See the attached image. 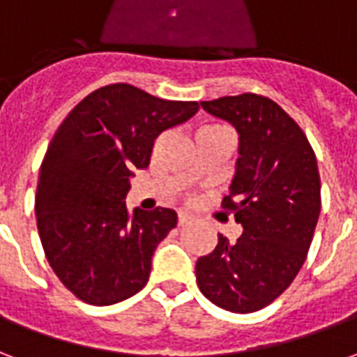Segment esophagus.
I'll use <instances>...</instances> for the list:
<instances>
[{
	"label": "esophagus",
	"mask_w": 357,
	"mask_h": 357,
	"mask_svg": "<svg viewBox=\"0 0 357 357\" xmlns=\"http://www.w3.org/2000/svg\"><path fill=\"white\" fill-rule=\"evenodd\" d=\"M193 220H195V218L191 216V214H187V212H179V216H178V224H179V225L191 224Z\"/></svg>",
	"instance_id": "1"
}]
</instances>
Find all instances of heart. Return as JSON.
<instances>
[{
  "instance_id": "1",
  "label": "heart",
  "mask_w": 357,
  "mask_h": 357,
  "mask_svg": "<svg viewBox=\"0 0 357 357\" xmlns=\"http://www.w3.org/2000/svg\"><path fill=\"white\" fill-rule=\"evenodd\" d=\"M216 128H224V126H204V128H201L199 132H202V130H216Z\"/></svg>"
}]
</instances>
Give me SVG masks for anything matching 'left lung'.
<instances>
[{"mask_svg":"<svg viewBox=\"0 0 357 357\" xmlns=\"http://www.w3.org/2000/svg\"><path fill=\"white\" fill-rule=\"evenodd\" d=\"M239 132L237 172L222 208L243 225L237 243L218 235L197 260L206 298L235 314L271 304L306 260L321 210V179L306 133L269 97L241 93L201 101Z\"/></svg>","mask_w":357,"mask_h":357,"instance_id":"1","label":"left lung"}]
</instances>
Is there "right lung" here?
<instances>
[{
  "label": "right lung",
  "mask_w": 357,
  "mask_h": 357,
  "mask_svg": "<svg viewBox=\"0 0 357 357\" xmlns=\"http://www.w3.org/2000/svg\"><path fill=\"white\" fill-rule=\"evenodd\" d=\"M197 110V101L110 84L82 99L57 128L40 166L36 222L47 262L76 298L110 306L147 284L153 252L178 214L128 212L130 176L147 168L164 130Z\"/></svg>",
  "instance_id": "1"
}]
</instances>
